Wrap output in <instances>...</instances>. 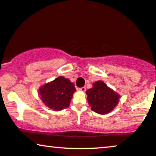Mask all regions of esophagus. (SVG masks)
<instances>
[{
	"instance_id": "esophagus-1",
	"label": "esophagus",
	"mask_w": 156,
	"mask_h": 156,
	"mask_svg": "<svg viewBox=\"0 0 156 156\" xmlns=\"http://www.w3.org/2000/svg\"><path fill=\"white\" fill-rule=\"evenodd\" d=\"M78 90H79L80 91H82V92H85V91L86 90V87H82V88H78Z\"/></svg>"
}]
</instances>
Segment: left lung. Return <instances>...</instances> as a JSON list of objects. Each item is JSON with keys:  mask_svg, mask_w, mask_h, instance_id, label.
<instances>
[{"mask_svg": "<svg viewBox=\"0 0 156 156\" xmlns=\"http://www.w3.org/2000/svg\"><path fill=\"white\" fill-rule=\"evenodd\" d=\"M86 94L91 109L102 115L111 112L118 104L120 98L118 93L101 80L95 82L93 88L86 91Z\"/></svg>", "mask_w": 156, "mask_h": 156, "instance_id": "obj_1", "label": "left lung"}]
</instances>
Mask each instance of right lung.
<instances>
[{
    "mask_svg": "<svg viewBox=\"0 0 156 156\" xmlns=\"http://www.w3.org/2000/svg\"><path fill=\"white\" fill-rule=\"evenodd\" d=\"M75 91L74 83L63 76L55 78L39 89L43 102L54 111H61L69 106Z\"/></svg>",
    "mask_w": 156,
    "mask_h": 156,
    "instance_id": "1",
    "label": "right lung"
}]
</instances>
